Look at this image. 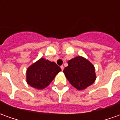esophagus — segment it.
<instances>
[{
    "label": "esophagus",
    "instance_id": "34e87169",
    "mask_svg": "<svg viewBox=\"0 0 120 120\" xmlns=\"http://www.w3.org/2000/svg\"><path fill=\"white\" fill-rule=\"evenodd\" d=\"M60 68H61L62 71L64 70V66H63V65H61V66H60Z\"/></svg>",
    "mask_w": 120,
    "mask_h": 120
}]
</instances>
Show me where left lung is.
Masks as SVG:
<instances>
[{"label":"left lung","mask_w":120,"mask_h":120,"mask_svg":"<svg viewBox=\"0 0 120 120\" xmlns=\"http://www.w3.org/2000/svg\"><path fill=\"white\" fill-rule=\"evenodd\" d=\"M68 66L63 72L72 86L83 90L92 85L96 80L94 67L82 56H76L68 62Z\"/></svg>","instance_id":"1"}]
</instances>
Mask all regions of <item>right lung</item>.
Returning a JSON list of instances; mask_svg holds the SVG:
<instances>
[{"instance_id": "1", "label": "right lung", "mask_w": 120, "mask_h": 120, "mask_svg": "<svg viewBox=\"0 0 120 120\" xmlns=\"http://www.w3.org/2000/svg\"><path fill=\"white\" fill-rule=\"evenodd\" d=\"M60 71L61 68L56 63L42 58L27 69V83L35 89H43L49 85Z\"/></svg>"}]
</instances>
